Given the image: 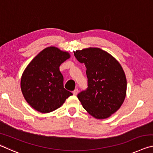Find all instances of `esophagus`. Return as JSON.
<instances>
[{
    "mask_svg": "<svg viewBox=\"0 0 153 153\" xmlns=\"http://www.w3.org/2000/svg\"><path fill=\"white\" fill-rule=\"evenodd\" d=\"M77 92H78V89L76 88V89H75L74 91H73V94H74V95L76 96V95H77Z\"/></svg>",
    "mask_w": 153,
    "mask_h": 153,
    "instance_id": "1",
    "label": "esophagus"
}]
</instances>
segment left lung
Returning a JSON list of instances; mask_svg holds the SVG:
<instances>
[{
  "label": "left lung",
  "mask_w": 153,
  "mask_h": 153,
  "mask_svg": "<svg viewBox=\"0 0 153 153\" xmlns=\"http://www.w3.org/2000/svg\"><path fill=\"white\" fill-rule=\"evenodd\" d=\"M86 67L88 88L77 94L84 109L99 120L109 117L123 104L127 81L120 63L99 48H88L74 52Z\"/></svg>",
  "instance_id": "obj_1"
}]
</instances>
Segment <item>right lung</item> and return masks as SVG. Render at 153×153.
<instances>
[{"mask_svg": "<svg viewBox=\"0 0 153 153\" xmlns=\"http://www.w3.org/2000/svg\"><path fill=\"white\" fill-rule=\"evenodd\" d=\"M70 57L55 46L44 49L28 64L21 79V89L27 102L46 113L57 109L72 93L64 88L59 67Z\"/></svg>", "mask_w": 153, "mask_h": 153, "instance_id": "1", "label": "right lung"}]
</instances>
